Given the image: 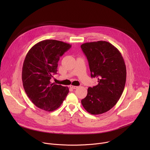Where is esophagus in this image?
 I'll return each mask as SVG.
<instances>
[{
    "instance_id": "34e87169",
    "label": "esophagus",
    "mask_w": 150,
    "mask_h": 150,
    "mask_svg": "<svg viewBox=\"0 0 150 150\" xmlns=\"http://www.w3.org/2000/svg\"><path fill=\"white\" fill-rule=\"evenodd\" d=\"M71 88H72V89H76L78 88V86H74V85H71Z\"/></svg>"
}]
</instances>
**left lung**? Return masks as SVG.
I'll return each mask as SVG.
<instances>
[{
    "label": "left lung",
    "instance_id": "left-lung-1",
    "mask_svg": "<svg viewBox=\"0 0 150 150\" xmlns=\"http://www.w3.org/2000/svg\"><path fill=\"white\" fill-rule=\"evenodd\" d=\"M81 47L87 58L91 78L98 79L97 85L88 88L81 103L92 115L104 113L116 105L123 93L126 78L124 59L108 41L85 42Z\"/></svg>",
    "mask_w": 150,
    "mask_h": 150
}]
</instances>
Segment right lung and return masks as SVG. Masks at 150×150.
Here are the masks:
<instances>
[{"instance_id":"add662e5","label":"right lung","mask_w":150,"mask_h":150,"mask_svg":"<svg viewBox=\"0 0 150 150\" xmlns=\"http://www.w3.org/2000/svg\"><path fill=\"white\" fill-rule=\"evenodd\" d=\"M71 47L63 41L46 40L35 44L27 54L22 71L23 87L37 108L54 111L67 97L69 88L51 83L50 79L57 74L60 57Z\"/></svg>"}]
</instances>
